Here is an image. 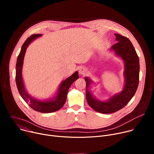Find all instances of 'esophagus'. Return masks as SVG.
Returning <instances> with one entry per match:
<instances>
[{"mask_svg": "<svg viewBox=\"0 0 154 154\" xmlns=\"http://www.w3.org/2000/svg\"><path fill=\"white\" fill-rule=\"evenodd\" d=\"M79 72L81 75H84L86 74L87 69L85 67H81V68H80Z\"/></svg>", "mask_w": 154, "mask_h": 154, "instance_id": "esophagus-1", "label": "esophagus"}]
</instances>
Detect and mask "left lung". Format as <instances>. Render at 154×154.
<instances>
[{"instance_id":"1","label":"left lung","mask_w":154,"mask_h":154,"mask_svg":"<svg viewBox=\"0 0 154 154\" xmlns=\"http://www.w3.org/2000/svg\"><path fill=\"white\" fill-rule=\"evenodd\" d=\"M115 35L118 42L112 46L111 49L122 59L124 63L125 84L122 91L107 101H100L94 97L88 90L91 80L85 77L88 103L96 112L104 114L115 113L124 108L135 95L139 83L140 61L134 46L127 38L117 33Z\"/></svg>"}]
</instances>
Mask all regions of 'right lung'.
<instances>
[{
    "instance_id": "1",
    "label": "right lung",
    "mask_w": 154,
    "mask_h": 154,
    "mask_svg": "<svg viewBox=\"0 0 154 154\" xmlns=\"http://www.w3.org/2000/svg\"><path fill=\"white\" fill-rule=\"evenodd\" d=\"M41 36L42 35L41 34H34L31 35L26 40L23 45L22 46L20 52L17 58L16 65V83L20 96L32 109L40 113H48L55 112L63 107L66 100L67 93L71 85L74 82L78 79L79 77L78 72L76 71L69 77L63 81L59 87L57 96L52 99L49 100H40L32 97L28 94L25 88L23 77H22L24 58L26 49L30 42Z\"/></svg>"
}]
</instances>
